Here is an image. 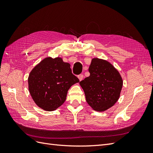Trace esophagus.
Wrapping results in <instances>:
<instances>
[{
  "label": "esophagus",
  "mask_w": 153,
  "mask_h": 153,
  "mask_svg": "<svg viewBox=\"0 0 153 153\" xmlns=\"http://www.w3.org/2000/svg\"><path fill=\"white\" fill-rule=\"evenodd\" d=\"M78 79H79V80L81 81L83 80V78H84V75H83L82 74H81V75H79L78 76Z\"/></svg>",
  "instance_id": "esophagus-1"
}]
</instances>
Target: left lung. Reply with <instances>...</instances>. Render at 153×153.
Instances as JSON below:
<instances>
[{"mask_svg": "<svg viewBox=\"0 0 153 153\" xmlns=\"http://www.w3.org/2000/svg\"><path fill=\"white\" fill-rule=\"evenodd\" d=\"M89 71L90 76L80 82V85L91 107L97 112H104L119 100L122 77L112 64L98 58L92 59Z\"/></svg>", "mask_w": 153, "mask_h": 153, "instance_id": "obj_1", "label": "left lung"}]
</instances>
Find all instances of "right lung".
Returning <instances> with one entry per match:
<instances>
[{"label": "right lung", "mask_w": 153, "mask_h": 153, "mask_svg": "<svg viewBox=\"0 0 153 153\" xmlns=\"http://www.w3.org/2000/svg\"><path fill=\"white\" fill-rule=\"evenodd\" d=\"M70 66L61 57H48L32 69L28 78L29 91L39 108L53 111L64 103L69 88L79 82Z\"/></svg>", "instance_id": "add662e5"}]
</instances>
